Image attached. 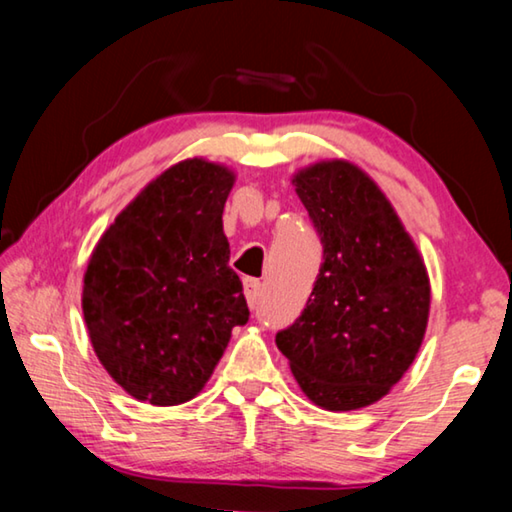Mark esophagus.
<instances>
[{
    "instance_id": "obj_1",
    "label": "esophagus",
    "mask_w": 512,
    "mask_h": 512,
    "mask_svg": "<svg viewBox=\"0 0 512 512\" xmlns=\"http://www.w3.org/2000/svg\"><path fill=\"white\" fill-rule=\"evenodd\" d=\"M243 294H246L248 305L255 307L259 300V294H262V282H259L257 278H246L243 280Z\"/></svg>"
}]
</instances>
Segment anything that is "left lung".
<instances>
[{"label": "left lung", "mask_w": 512, "mask_h": 512, "mask_svg": "<svg viewBox=\"0 0 512 512\" xmlns=\"http://www.w3.org/2000/svg\"><path fill=\"white\" fill-rule=\"evenodd\" d=\"M291 184L319 232L323 264L303 314L275 344L314 405L367 408L399 383L424 342V257L380 186L351 161H316Z\"/></svg>", "instance_id": "1"}]
</instances>
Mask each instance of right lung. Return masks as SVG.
<instances>
[{
  "label": "right lung",
  "mask_w": 512,
  "mask_h": 512,
  "mask_svg": "<svg viewBox=\"0 0 512 512\" xmlns=\"http://www.w3.org/2000/svg\"><path fill=\"white\" fill-rule=\"evenodd\" d=\"M234 180L223 164L177 161L95 243L81 291L86 330L97 360L136 401L196 399L232 328L248 321L223 232Z\"/></svg>",
  "instance_id": "obj_1"
}]
</instances>
